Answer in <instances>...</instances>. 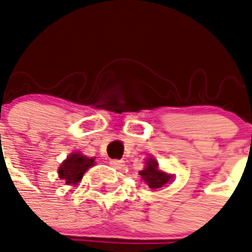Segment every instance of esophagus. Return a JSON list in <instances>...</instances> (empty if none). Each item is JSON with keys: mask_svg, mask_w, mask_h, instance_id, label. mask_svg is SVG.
<instances>
[{"mask_svg": "<svg viewBox=\"0 0 252 252\" xmlns=\"http://www.w3.org/2000/svg\"><path fill=\"white\" fill-rule=\"evenodd\" d=\"M110 164H111L112 168L122 169L123 167H124V160H120V159H114V160L110 161Z\"/></svg>", "mask_w": 252, "mask_h": 252, "instance_id": "1", "label": "esophagus"}]
</instances>
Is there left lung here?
I'll return each mask as SVG.
<instances>
[{
    "instance_id": "8db88e82",
    "label": "left lung",
    "mask_w": 252,
    "mask_h": 252,
    "mask_svg": "<svg viewBox=\"0 0 252 252\" xmlns=\"http://www.w3.org/2000/svg\"><path fill=\"white\" fill-rule=\"evenodd\" d=\"M141 177L147 183L151 189H158L168 183L172 179V175H167L164 172H160L158 169V163L155 159H147L146 167L144 171L140 172Z\"/></svg>"
}]
</instances>
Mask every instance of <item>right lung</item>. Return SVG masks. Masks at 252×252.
I'll list each match as a JSON object with an SVG mask.
<instances>
[{"mask_svg":"<svg viewBox=\"0 0 252 252\" xmlns=\"http://www.w3.org/2000/svg\"><path fill=\"white\" fill-rule=\"evenodd\" d=\"M94 165L93 158H87L79 153H73L59 167V177L66 180V184H77L83 179L84 172Z\"/></svg>","mask_w":252,"mask_h":252,"instance_id":"add662e5","label":"right lung"}]
</instances>
